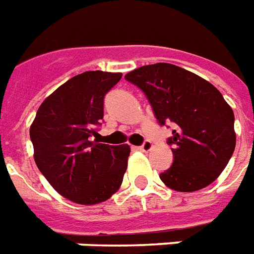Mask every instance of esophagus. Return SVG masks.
I'll list each match as a JSON object with an SVG mask.
<instances>
[{
    "mask_svg": "<svg viewBox=\"0 0 254 254\" xmlns=\"http://www.w3.org/2000/svg\"><path fill=\"white\" fill-rule=\"evenodd\" d=\"M151 148H152V143L150 142V140H144V142L142 143V146H139L138 150H140V151L147 152V151H150Z\"/></svg>",
    "mask_w": 254,
    "mask_h": 254,
    "instance_id": "34e87169",
    "label": "esophagus"
}]
</instances>
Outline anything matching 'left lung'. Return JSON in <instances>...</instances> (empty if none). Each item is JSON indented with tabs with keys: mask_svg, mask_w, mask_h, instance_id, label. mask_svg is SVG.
<instances>
[{
	"mask_svg": "<svg viewBox=\"0 0 254 254\" xmlns=\"http://www.w3.org/2000/svg\"><path fill=\"white\" fill-rule=\"evenodd\" d=\"M125 79L142 91L167 139L174 162L159 174L175 191H197L214 182L236 147L234 114L214 85L181 66L158 63L128 72Z\"/></svg>",
	"mask_w": 254,
	"mask_h": 254,
	"instance_id": "left-lung-1",
	"label": "left lung"
}]
</instances>
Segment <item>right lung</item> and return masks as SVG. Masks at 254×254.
I'll return each instance as SVG.
<instances>
[{
    "label": "right lung",
    "mask_w": 254,
    "mask_h": 254,
    "mask_svg": "<svg viewBox=\"0 0 254 254\" xmlns=\"http://www.w3.org/2000/svg\"><path fill=\"white\" fill-rule=\"evenodd\" d=\"M122 73L88 70L49 95L30 126L34 161L52 188L81 205H96L118 191L128 144L92 142L102 126L104 98Z\"/></svg>",
    "instance_id": "right-lung-1"
}]
</instances>
